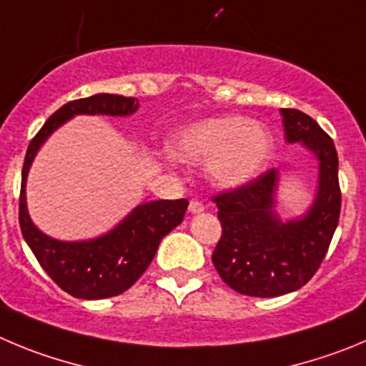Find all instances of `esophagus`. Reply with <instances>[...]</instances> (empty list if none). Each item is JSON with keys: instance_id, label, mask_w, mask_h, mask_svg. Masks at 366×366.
<instances>
[{"instance_id": "obj_1", "label": "esophagus", "mask_w": 366, "mask_h": 366, "mask_svg": "<svg viewBox=\"0 0 366 366\" xmlns=\"http://www.w3.org/2000/svg\"><path fill=\"white\" fill-rule=\"evenodd\" d=\"M189 211H191V213H202V211H204V204L202 202H200V200H191V202H189Z\"/></svg>"}]
</instances>
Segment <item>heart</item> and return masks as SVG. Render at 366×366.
<instances>
[{"mask_svg":"<svg viewBox=\"0 0 366 366\" xmlns=\"http://www.w3.org/2000/svg\"><path fill=\"white\" fill-rule=\"evenodd\" d=\"M272 146L264 124L242 115H222L186 126L173 139L172 153L184 162H211V179L218 186L238 187L264 169Z\"/></svg>","mask_w":366,"mask_h":366,"instance_id":"obj_1","label":"heart"}]
</instances>
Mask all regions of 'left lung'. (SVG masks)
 Instances as JSON below:
<instances>
[{"mask_svg":"<svg viewBox=\"0 0 366 366\" xmlns=\"http://www.w3.org/2000/svg\"><path fill=\"white\" fill-rule=\"evenodd\" d=\"M282 115L287 142H302L320 160L316 200L307 214L282 222L274 213V167L213 197L222 224L214 267L233 291L256 298H274L305 285L322 265L340 222L341 189L332 139L303 112L283 108Z\"/></svg>","mask_w":366,"mask_h":366,"instance_id":"1","label":"left lung"}]
</instances>
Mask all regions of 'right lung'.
Instances as JSON below:
<instances>
[{"label": "right lung", "mask_w": 366, "mask_h": 366, "mask_svg": "<svg viewBox=\"0 0 366 366\" xmlns=\"http://www.w3.org/2000/svg\"><path fill=\"white\" fill-rule=\"evenodd\" d=\"M137 108L135 97L112 94L70 101L50 115L26 149L19 193V227L41 267L74 298L102 300L128 291L152 264L160 240L182 222L189 202L186 199L146 202L137 206L110 233L86 242H61L41 233L30 220L26 175L41 144L74 115L124 117L135 114Z\"/></svg>", "instance_id": "1"}]
</instances>
